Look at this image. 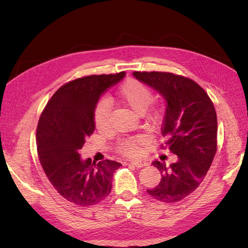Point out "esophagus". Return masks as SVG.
Listing matches in <instances>:
<instances>
[{
	"instance_id": "34e87169",
	"label": "esophagus",
	"mask_w": 248,
	"mask_h": 248,
	"mask_svg": "<svg viewBox=\"0 0 248 248\" xmlns=\"http://www.w3.org/2000/svg\"><path fill=\"white\" fill-rule=\"evenodd\" d=\"M130 163H131V164L134 165L136 167H139V169H140V167H143V166L148 165V163L144 162V161H131Z\"/></svg>"
}]
</instances>
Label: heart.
I'll list each match as a JSON object with an SVG mask.
<instances>
[{"instance_id": "heart-1", "label": "heart", "mask_w": 248, "mask_h": 248, "mask_svg": "<svg viewBox=\"0 0 248 248\" xmlns=\"http://www.w3.org/2000/svg\"><path fill=\"white\" fill-rule=\"evenodd\" d=\"M119 99L125 106L131 108L137 114H143L153 100L152 92L148 86L137 79H127L119 89ZM110 103L107 99L99 100L94 110V121L96 127L104 130L108 127L110 120ZM163 119V111L161 109H152L148 114V120L152 124H158ZM146 138L141 134L127 137L120 139L117 144V150L121 154L128 156H138L141 154L142 146L146 143Z\"/></svg>"}]
</instances>
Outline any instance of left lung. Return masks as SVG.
<instances>
[{
  "label": "left lung",
  "mask_w": 248,
  "mask_h": 248,
  "mask_svg": "<svg viewBox=\"0 0 248 248\" xmlns=\"http://www.w3.org/2000/svg\"><path fill=\"white\" fill-rule=\"evenodd\" d=\"M133 77L166 100L162 136L170 152L177 155V161L170 166L158 161L152 163L161 173V182L146 191L161 202H178L199 187L216 155L215 106L202 87L182 75L133 72Z\"/></svg>",
  "instance_id": "left-lung-1"
}]
</instances>
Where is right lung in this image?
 I'll return each instance as SVG.
<instances>
[{
    "instance_id": "add662e5",
    "label": "right lung",
    "mask_w": 248,
    "mask_h": 248,
    "mask_svg": "<svg viewBox=\"0 0 248 248\" xmlns=\"http://www.w3.org/2000/svg\"><path fill=\"white\" fill-rule=\"evenodd\" d=\"M124 75H90L66 83L40 116L36 133L40 164L54 189L70 202L92 205L110 194L120 163L82 159L78 151L95 130L94 110L100 96Z\"/></svg>"
}]
</instances>
